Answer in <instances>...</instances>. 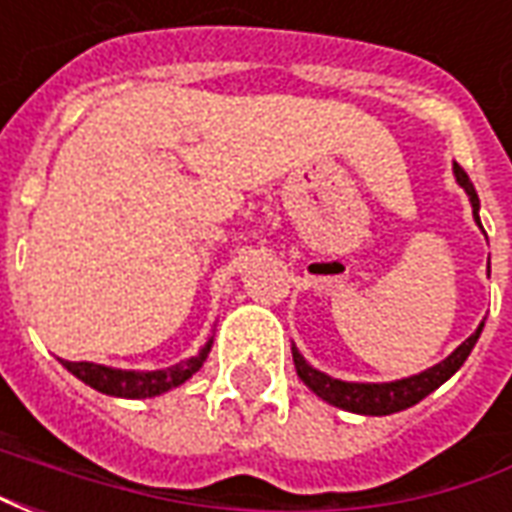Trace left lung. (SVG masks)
Returning a JSON list of instances; mask_svg holds the SVG:
<instances>
[{
	"label": "left lung",
	"instance_id": "1",
	"mask_svg": "<svg viewBox=\"0 0 512 512\" xmlns=\"http://www.w3.org/2000/svg\"><path fill=\"white\" fill-rule=\"evenodd\" d=\"M455 178L461 183L469 200H472L474 219L480 224V216H477V208H480V200H477V191H474L472 180L463 172V167L455 164ZM483 227V224H480ZM483 332V323L480 329L461 343L455 351H452L444 362H439L436 367H430L419 376L403 378V381H392V384H348V381H337V378H329L321 370H315L304 362V356L293 348V362H296V373L304 384L310 386L312 392L318 397H323L326 403H332L337 408H345V411H354V414H370V417H384V414H395V411H403V408L414 406L422 397L430 395L433 389H439L447 378L458 370V367L466 362V356L472 354L477 337Z\"/></svg>",
	"mask_w": 512,
	"mask_h": 512
}]
</instances>
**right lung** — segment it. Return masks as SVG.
<instances>
[{"instance_id":"right-lung-1","label":"right lung","mask_w":512,"mask_h":512,"mask_svg":"<svg viewBox=\"0 0 512 512\" xmlns=\"http://www.w3.org/2000/svg\"><path fill=\"white\" fill-rule=\"evenodd\" d=\"M211 351V343L202 348L200 354L189 359L186 365L169 367V370H153V373H134V370H112V367L93 365V362H62L71 370L73 376L82 378L84 384H90L98 392L115 397H153L167 392L172 386L183 384L191 378L205 362V356Z\"/></svg>"}]
</instances>
